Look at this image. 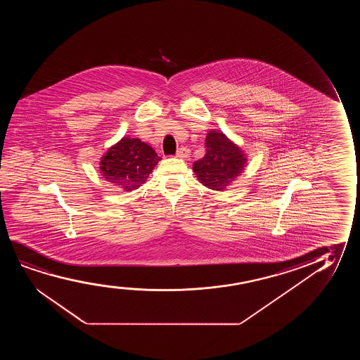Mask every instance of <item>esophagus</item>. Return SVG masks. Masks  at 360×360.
Wrapping results in <instances>:
<instances>
[{
    "label": "esophagus",
    "mask_w": 360,
    "mask_h": 360,
    "mask_svg": "<svg viewBox=\"0 0 360 360\" xmlns=\"http://www.w3.org/2000/svg\"><path fill=\"white\" fill-rule=\"evenodd\" d=\"M191 156V151L187 148H181L177 151V158H183V160H187Z\"/></svg>",
    "instance_id": "obj_1"
}]
</instances>
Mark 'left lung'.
Returning a JSON list of instances; mask_svg holds the SVG:
<instances>
[{"label":"left lung","mask_w":360,"mask_h":360,"mask_svg":"<svg viewBox=\"0 0 360 360\" xmlns=\"http://www.w3.org/2000/svg\"><path fill=\"white\" fill-rule=\"evenodd\" d=\"M205 146V156L193 163V172L198 181L209 189L226 191L245 171L246 153L225 134L215 129L207 133Z\"/></svg>","instance_id":"8db88e82"}]
</instances>
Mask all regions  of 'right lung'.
I'll use <instances>...</instances> for the list:
<instances>
[{
    "label": "right lung",
    "instance_id": "add662e5",
    "mask_svg": "<svg viewBox=\"0 0 360 360\" xmlns=\"http://www.w3.org/2000/svg\"><path fill=\"white\" fill-rule=\"evenodd\" d=\"M161 161L150 145L140 139L124 136L104 153L101 176L124 192H131L146 182L150 173Z\"/></svg>",
    "mask_w": 360,
    "mask_h": 360
}]
</instances>
